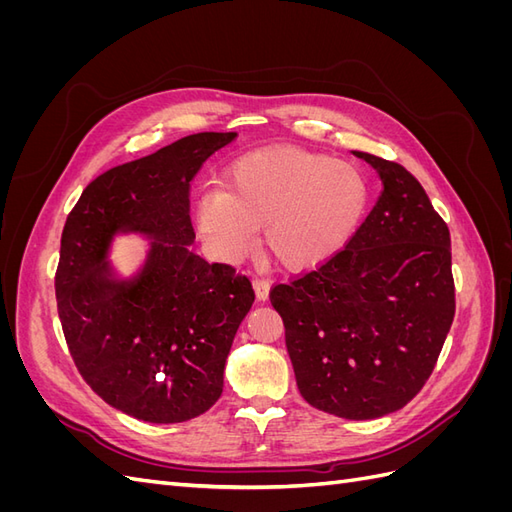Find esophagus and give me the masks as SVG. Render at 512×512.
I'll use <instances>...</instances> for the list:
<instances>
[{
    "label": "esophagus",
    "instance_id": "34e87169",
    "mask_svg": "<svg viewBox=\"0 0 512 512\" xmlns=\"http://www.w3.org/2000/svg\"><path fill=\"white\" fill-rule=\"evenodd\" d=\"M252 284H254L256 299H258V301H267V299H269V290H271V282L267 280V277L256 275Z\"/></svg>",
    "mask_w": 512,
    "mask_h": 512
}]
</instances>
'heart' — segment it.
Segmentation results:
<instances>
[{
	"instance_id": "1",
	"label": "heart",
	"mask_w": 512,
	"mask_h": 512,
	"mask_svg": "<svg viewBox=\"0 0 512 512\" xmlns=\"http://www.w3.org/2000/svg\"><path fill=\"white\" fill-rule=\"evenodd\" d=\"M369 183L359 168L297 147L252 151L232 164L228 185L198 198L196 222L226 260L250 252L262 228L265 250L288 271L333 258L361 226Z\"/></svg>"
}]
</instances>
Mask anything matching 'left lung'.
Segmentation results:
<instances>
[{"instance_id":"left-lung-1","label":"left lung","mask_w":512,"mask_h":512,"mask_svg":"<svg viewBox=\"0 0 512 512\" xmlns=\"http://www.w3.org/2000/svg\"><path fill=\"white\" fill-rule=\"evenodd\" d=\"M382 181L344 250L271 290L299 393L352 421L404 408L423 389L455 318L451 232L408 170L354 151Z\"/></svg>"}]
</instances>
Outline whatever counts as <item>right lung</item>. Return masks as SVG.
Here are the masks:
<instances>
[{"instance_id": "add662e5", "label": "right lung", "mask_w": 512, "mask_h": 512, "mask_svg": "<svg viewBox=\"0 0 512 512\" xmlns=\"http://www.w3.org/2000/svg\"><path fill=\"white\" fill-rule=\"evenodd\" d=\"M237 132H198L106 170L61 232L57 312L83 380L108 406L147 423H183L224 389V365L254 303L245 275L190 250V181ZM152 243L142 271L117 278V234Z\"/></svg>"}]
</instances>
